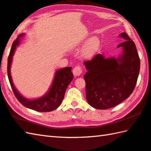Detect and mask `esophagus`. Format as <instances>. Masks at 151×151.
I'll use <instances>...</instances> for the list:
<instances>
[{
    "instance_id": "1",
    "label": "esophagus",
    "mask_w": 151,
    "mask_h": 151,
    "mask_svg": "<svg viewBox=\"0 0 151 151\" xmlns=\"http://www.w3.org/2000/svg\"><path fill=\"white\" fill-rule=\"evenodd\" d=\"M83 71H82V68L81 66H76L73 70V73L74 76L77 77V76H79L81 74Z\"/></svg>"
}]
</instances>
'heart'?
I'll use <instances>...</instances> for the list:
<instances>
[{
	"label": "heart",
	"instance_id": "b5f03b06",
	"mask_svg": "<svg viewBox=\"0 0 151 151\" xmlns=\"http://www.w3.org/2000/svg\"><path fill=\"white\" fill-rule=\"evenodd\" d=\"M100 39L96 37H92L85 42L81 49V55L86 59L92 58L99 52L101 48Z\"/></svg>",
	"mask_w": 151,
	"mask_h": 151
}]
</instances>
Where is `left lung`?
<instances>
[{
    "label": "left lung",
    "mask_w": 151,
    "mask_h": 151,
    "mask_svg": "<svg viewBox=\"0 0 151 151\" xmlns=\"http://www.w3.org/2000/svg\"><path fill=\"white\" fill-rule=\"evenodd\" d=\"M119 37L125 40L117 46L122 49L120 56L106 58L98 54L84 62L87 70L83 76L86 99L96 109H110L121 103L129 97L137 83L140 59L135 45L126 32Z\"/></svg>",
    "instance_id": "left-lung-1"
}]
</instances>
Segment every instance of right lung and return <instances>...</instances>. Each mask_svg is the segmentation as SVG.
Instances as JSON below:
<instances>
[{"mask_svg":"<svg viewBox=\"0 0 151 151\" xmlns=\"http://www.w3.org/2000/svg\"><path fill=\"white\" fill-rule=\"evenodd\" d=\"M25 35L22 33L18 35L11 48L9 56L8 58V77L13 92L16 97L22 104L28 109L38 112H50L57 109L61 104L64 97L66 90L71 81L73 78V75L72 72V67H66L62 69L56 70L55 72L52 83L48 91L44 95L39 98L29 99L22 95L16 88L14 86L11 76L10 68L12 65L13 56L18 46L20 44L21 39Z\"/></svg>","mask_w":151,"mask_h":151,"instance_id":"obj_1","label":"right lung"}]
</instances>
